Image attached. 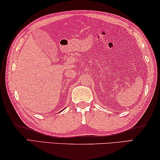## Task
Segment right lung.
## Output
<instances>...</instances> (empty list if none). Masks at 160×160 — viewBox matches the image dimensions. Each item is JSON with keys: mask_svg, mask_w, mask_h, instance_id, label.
<instances>
[{"mask_svg": "<svg viewBox=\"0 0 160 160\" xmlns=\"http://www.w3.org/2000/svg\"><path fill=\"white\" fill-rule=\"evenodd\" d=\"M63 110H64V109H63Z\"/></svg>", "mask_w": 160, "mask_h": 160, "instance_id": "obj_1", "label": "right lung"}]
</instances>
